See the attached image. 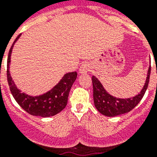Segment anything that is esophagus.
<instances>
[{"label":"esophagus","instance_id":"obj_1","mask_svg":"<svg viewBox=\"0 0 157 157\" xmlns=\"http://www.w3.org/2000/svg\"><path fill=\"white\" fill-rule=\"evenodd\" d=\"M89 71H90V65L88 64V63H82L81 67H80L79 72H80L81 74H85V73H87Z\"/></svg>","mask_w":157,"mask_h":157}]
</instances>
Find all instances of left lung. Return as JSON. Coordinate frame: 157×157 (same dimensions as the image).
Returning <instances> with one entry per match:
<instances>
[{"label": "left lung", "instance_id": "left-lung-1", "mask_svg": "<svg viewBox=\"0 0 157 157\" xmlns=\"http://www.w3.org/2000/svg\"><path fill=\"white\" fill-rule=\"evenodd\" d=\"M151 64V63H150ZM151 73V65L149 66L147 74V78L142 90L137 95L131 98H117L111 95L103 86L102 83L98 80L97 77L92 76L93 83V98L94 106L100 113L108 117L121 115L123 113H128L134 109L143 97L146 90L147 89L149 78Z\"/></svg>", "mask_w": 157, "mask_h": 157}]
</instances>
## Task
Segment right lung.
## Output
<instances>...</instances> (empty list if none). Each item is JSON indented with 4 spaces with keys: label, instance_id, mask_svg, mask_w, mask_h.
<instances>
[{
    "label": "right lung",
    "instance_id": "add662e5",
    "mask_svg": "<svg viewBox=\"0 0 157 157\" xmlns=\"http://www.w3.org/2000/svg\"><path fill=\"white\" fill-rule=\"evenodd\" d=\"M20 36L21 34L18 36L14 44H12L7 59V80L10 92L20 107L31 115L43 118L56 115L67 106L69 92L77 77V73L76 71L66 73L55 86L44 94L33 96L23 93L16 86L10 73L12 49Z\"/></svg>",
    "mask_w": 157,
    "mask_h": 157
}]
</instances>
